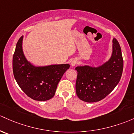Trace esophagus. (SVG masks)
<instances>
[{
  "instance_id": "34e87169",
  "label": "esophagus",
  "mask_w": 134,
  "mask_h": 134,
  "mask_svg": "<svg viewBox=\"0 0 134 134\" xmlns=\"http://www.w3.org/2000/svg\"><path fill=\"white\" fill-rule=\"evenodd\" d=\"M77 62H77V60H76V59H73L71 62V65L72 66V67H74V66L76 65Z\"/></svg>"
}]
</instances>
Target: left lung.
I'll use <instances>...</instances> for the list:
<instances>
[{"label": "left lung", "instance_id": "left-lung-1", "mask_svg": "<svg viewBox=\"0 0 134 134\" xmlns=\"http://www.w3.org/2000/svg\"><path fill=\"white\" fill-rule=\"evenodd\" d=\"M76 91L81 100L97 102L105 98L120 81L123 69L121 49L118 40H112V51L107 62L99 66H77Z\"/></svg>", "mask_w": 134, "mask_h": 134}]
</instances>
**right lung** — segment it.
Instances as JSON below:
<instances>
[{
    "label": "right lung",
    "mask_w": 134,
    "mask_h": 134,
    "mask_svg": "<svg viewBox=\"0 0 134 134\" xmlns=\"http://www.w3.org/2000/svg\"><path fill=\"white\" fill-rule=\"evenodd\" d=\"M24 36L16 43L13 57L15 80L23 92L34 100L47 101L54 96L59 81L69 64L36 66L28 61L22 48Z\"/></svg>",
    "instance_id": "obj_1"
}]
</instances>
